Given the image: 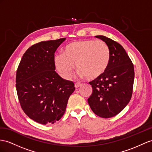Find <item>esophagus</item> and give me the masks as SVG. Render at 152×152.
I'll list each match as a JSON object with an SVG mask.
<instances>
[{"instance_id":"1","label":"esophagus","mask_w":152,"mask_h":152,"mask_svg":"<svg viewBox=\"0 0 152 152\" xmlns=\"http://www.w3.org/2000/svg\"><path fill=\"white\" fill-rule=\"evenodd\" d=\"M75 86L76 88H78V87H80L81 86V83H76L75 84Z\"/></svg>"}]
</instances>
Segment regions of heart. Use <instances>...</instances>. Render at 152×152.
<instances>
[{
    "label": "heart",
    "mask_w": 152,
    "mask_h": 152,
    "mask_svg": "<svg viewBox=\"0 0 152 152\" xmlns=\"http://www.w3.org/2000/svg\"><path fill=\"white\" fill-rule=\"evenodd\" d=\"M110 60V48L103 40H83L67 45L65 52L57 53L54 63L65 79L71 78L75 65L81 77L89 80L98 78L106 71Z\"/></svg>",
    "instance_id": "1"
}]
</instances>
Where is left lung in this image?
I'll list each match as a JSON object with an SVG mask.
<instances>
[{"mask_svg": "<svg viewBox=\"0 0 152 152\" xmlns=\"http://www.w3.org/2000/svg\"><path fill=\"white\" fill-rule=\"evenodd\" d=\"M96 37L109 47L110 60L106 71L89 82L92 93L88 103L95 114L110 118L121 112L131 99L134 68L125 50L119 43L102 35Z\"/></svg>", "mask_w": 152, "mask_h": 152, "instance_id": "obj_1", "label": "left lung"}]
</instances>
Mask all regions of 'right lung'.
Segmentation results:
<instances>
[{
	"mask_svg": "<svg viewBox=\"0 0 152 152\" xmlns=\"http://www.w3.org/2000/svg\"><path fill=\"white\" fill-rule=\"evenodd\" d=\"M66 38L34 44L23 55L16 74V88L23 111L42 124L64 115L75 84L54 71V53Z\"/></svg>",
	"mask_w": 152,
	"mask_h": 152,
	"instance_id": "right-lung-1",
	"label": "right lung"
}]
</instances>
